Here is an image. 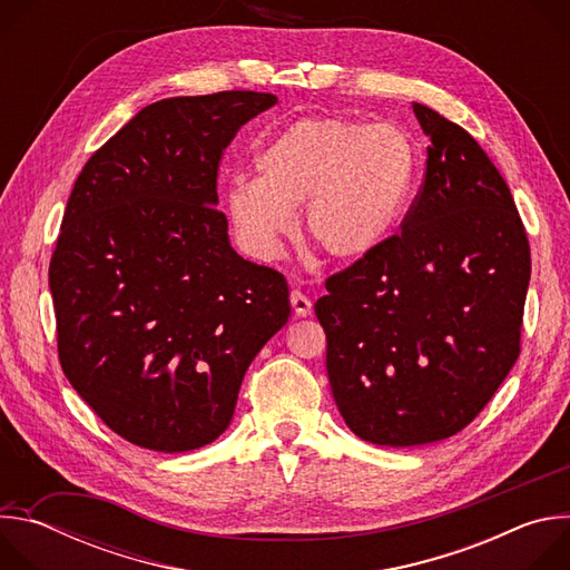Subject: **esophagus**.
Returning <instances> with one entry per match:
<instances>
[{"mask_svg": "<svg viewBox=\"0 0 570 570\" xmlns=\"http://www.w3.org/2000/svg\"><path fill=\"white\" fill-rule=\"evenodd\" d=\"M291 306H293L295 315H299V317H306L313 311L311 299L302 291H291Z\"/></svg>", "mask_w": 570, "mask_h": 570, "instance_id": "obj_1", "label": "esophagus"}]
</instances>
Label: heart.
<instances>
[{
    "label": "heart",
    "instance_id": "b5f03b06",
    "mask_svg": "<svg viewBox=\"0 0 570 570\" xmlns=\"http://www.w3.org/2000/svg\"><path fill=\"white\" fill-rule=\"evenodd\" d=\"M259 178L232 176L227 218L250 255L273 259L302 207V227L332 259L374 253L399 225L417 176V148L394 124L302 117L255 155Z\"/></svg>",
    "mask_w": 570,
    "mask_h": 570
}]
</instances>
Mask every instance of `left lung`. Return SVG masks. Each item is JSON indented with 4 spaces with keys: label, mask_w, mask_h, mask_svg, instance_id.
Here are the masks:
<instances>
[{
    "label": "left lung",
    "mask_w": 570,
    "mask_h": 570,
    "mask_svg": "<svg viewBox=\"0 0 570 570\" xmlns=\"http://www.w3.org/2000/svg\"><path fill=\"white\" fill-rule=\"evenodd\" d=\"M431 139L401 232L332 275L315 315L345 424L417 446L475 420L521 352L530 243L510 187L478 141L413 104Z\"/></svg>",
    "instance_id": "8db88e82"
}]
</instances>
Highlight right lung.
<instances>
[{"mask_svg": "<svg viewBox=\"0 0 570 570\" xmlns=\"http://www.w3.org/2000/svg\"><path fill=\"white\" fill-rule=\"evenodd\" d=\"M275 104L248 90L161 99L73 183L49 264L58 358L104 424L141 449L214 442L291 315L284 275L238 257L216 209L223 150Z\"/></svg>", "mask_w": 570, "mask_h": 570, "instance_id": "right-lung-1", "label": "right lung"}]
</instances>
